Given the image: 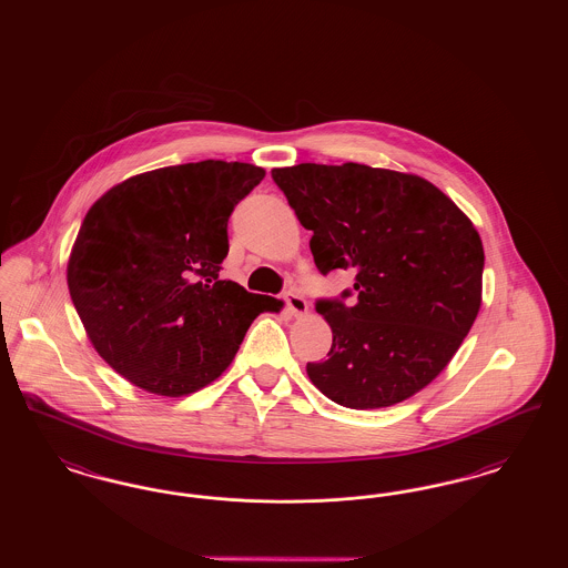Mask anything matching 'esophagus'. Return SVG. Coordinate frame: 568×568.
<instances>
[{
  "instance_id": "obj_1",
  "label": "esophagus",
  "mask_w": 568,
  "mask_h": 568,
  "mask_svg": "<svg viewBox=\"0 0 568 568\" xmlns=\"http://www.w3.org/2000/svg\"><path fill=\"white\" fill-rule=\"evenodd\" d=\"M285 304H287V311H290L294 317H302V315H306V311H308L306 300L300 296L297 292H287V294H285Z\"/></svg>"
}]
</instances>
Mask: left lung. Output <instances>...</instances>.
Segmentation results:
<instances>
[{
  "instance_id": "obj_1",
  "label": "left lung",
  "mask_w": 568,
  "mask_h": 568,
  "mask_svg": "<svg viewBox=\"0 0 568 568\" xmlns=\"http://www.w3.org/2000/svg\"><path fill=\"white\" fill-rule=\"evenodd\" d=\"M322 274L353 271V297L320 300L332 327L313 385L347 408L398 405L440 375L481 308L484 244L430 181L364 163L274 168ZM352 292H343V297Z\"/></svg>"
}]
</instances>
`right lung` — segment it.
<instances>
[{
  "mask_svg": "<svg viewBox=\"0 0 568 568\" xmlns=\"http://www.w3.org/2000/svg\"><path fill=\"white\" fill-rule=\"evenodd\" d=\"M264 176L243 162L168 165L114 185L82 219L68 290L95 352L135 387L168 398L206 387L253 320L281 311L219 276L227 219Z\"/></svg>",
  "mask_w": 568,
  "mask_h": 568,
  "instance_id": "1",
  "label": "right lung"
}]
</instances>
